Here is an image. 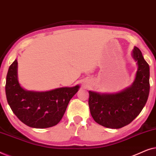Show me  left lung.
<instances>
[{"mask_svg":"<svg viewBox=\"0 0 156 156\" xmlns=\"http://www.w3.org/2000/svg\"><path fill=\"white\" fill-rule=\"evenodd\" d=\"M132 57L138 69L133 84L116 94H99L89 91V106L94 120L110 129L129 124L146 105L150 91V68L141 51L135 47Z\"/></svg>","mask_w":156,"mask_h":156,"instance_id":"obj_1","label":"left lung"}]
</instances>
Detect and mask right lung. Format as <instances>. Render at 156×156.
Segmentation results:
<instances>
[{
	"instance_id": "obj_1",
	"label": "right lung",
	"mask_w": 156,
	"mask_h": 156,
	"mask_svg": "<svg viewBox=\"0 0 156 156\" xmlns=\"http://www.w3.org/2000/svg\"><path fill=\"white\" fill-rule=\"evenodd\" d=\"M79 89L76 85L48 91L25 90L18 80L17 59L9 67L6 76L5 94L10 108L23 123L36 129L57 125Z\"/></svg>"
}]
</instances>
